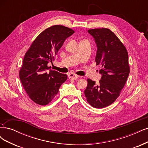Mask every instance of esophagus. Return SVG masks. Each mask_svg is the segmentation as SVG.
I'll return each mask as SVG.
<instances>
[{"label": "esophagus", "mask_w": 148, "mask_h": 148, "mask_svg": "<svg viewBox=\"0 0 148 148\" xmlns=\"http://www.w3.org/2000/svg\"><path fill=\"white\" fill-rule=\"evenodd\" d=\"M69 78L70 79H73V80H75L76 79H78L79 78V76L78 75H76L74 73H69Z\"/></svg>", "instance_id": "esophagus-1"}]
</instances>
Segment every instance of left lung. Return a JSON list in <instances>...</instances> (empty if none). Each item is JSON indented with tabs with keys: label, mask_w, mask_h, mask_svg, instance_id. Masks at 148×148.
I'll list each match as a JSON object with an SVG mask.
<instances>
[{
	"label": "left lung",
	"mask_w": 148,
	"mask_h": 148,
	"mask_svg": "<svg viewBox=\"0 0 148 148\" xmlns=\"http://www.w3.org/2000/svg\"><path fill=\"white\" fill-rule=\"evenodd\" d=\"M97 47V65H101L99 84L88 79L84 90L88 102L94 108H103L118 99L130 72L128 53L124 44L109 29L88 30Z\"/></svg>",
	"instance_id": "obj_1"
}]
</instances>
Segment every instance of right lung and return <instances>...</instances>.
Here are the masks:
<instances>
[{"label": "right lung", "mask_w": 148, "mask_h": 148, "mask_svg": "<svg viewBox=\"0 0 148 148\" xmlns=\"http://www.w3.org/2000/svg\"><path fill=\"white\" fill-rule=\"evenodd\" d=\"M74 32L64 25H53L40 33L25 53L19 78L29 97L35 103L48 105L67 80L66 74L52 70L48 72V64L54 60L65 39Z\"/></svg>", "instance_id": "right-lung-1"}]
</instances>
